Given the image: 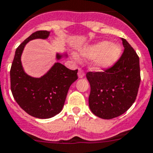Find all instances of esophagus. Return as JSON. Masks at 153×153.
<instances>
[{"instance_id":"obj_1","label":"esophagus","mask_w":153,"mask_h":153,"mask_svg":"<svg viewBox=\"0 0 153 153\" xmlns=\"http://www.w3.org/2000/svg\"><path fill=\"white\" fill-rule=\"evenodd\" d=\"M78 75H79V79H82V78H84V77H85V73L83 72L82 70L79 69V73H78Z\"/></svg>"}]
</instances>
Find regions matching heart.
Segmentation results:
<instances>
[{"instance_id": "1", "label": "heart", "mask_w": 153, "mask_h": 153, "mask_svg": "<svg viewBox=\"0 0 153 153\" xmlns=\"http://www.w3.org/2000/svg\"><path fill=\"white\" fill-rule=\"evenodd\" d=\"M121 53V47L119 45L103 41L79 49L77 57L82 59H94L92 68L101 71L111 68L120 59Z\"/></svg>"}]
</instances>
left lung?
<instances>
[{
	"instance_id": "8db88e82",
	"label": "left lung",
	"mask_w": 153,
	"mask_h": 153,
	"mask_svg": "<svg viewBox=\"0 0 153 153\" xmlns=\"http://www.w3.org/2000/svg\"><path fill=\"white\" fill-rule=\"evenodd\" d=\"M123 53L103 72H87L90 85L89 106L94 115L111 120L126 112L134 103L141 82L139 57L126 39Z\"/></svg>"
}]
</instances>
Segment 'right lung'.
I'll use <instances>...</instances> for the list:
<instances>
[{
    "mask_svg": "<svg viewBox=\"0 0 153 153\" xmlns=\"http://www.w3.org/2000/svg\"><path fill=\"white\" fill-rule=\"evenodd\" d=\"M50 32L38 30L16 48L10 71L11 90L13 97L27 114L38 119H49L59 114L64 105L71 85L78 79V70H70L57 62L40 78L30 76L23 70L21 56L25 45L33 39H46ZM67 57L56 53V59Z\"/></svg>",
    "mask_w": 153,
    "mask_h": 153,
    "instance_id": "right-lung-1",
    "label": "right lung"
}]
</instances>
